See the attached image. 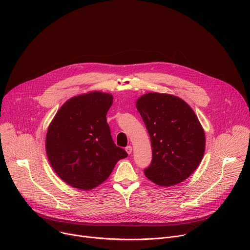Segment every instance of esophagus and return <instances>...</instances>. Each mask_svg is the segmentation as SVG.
<instances>
[{
  "label": "esophagus",
  "mask_w": 250,
  "mask_h": 250,
  "mask_svg": "<svg viewBox=\"0 0 250 250\" xmlns=\"http://www.w3.org/2000/svg\"><path fill=\"white\" fill-rule=\"evenodd\" d=\"M125 151L127 152V154H131V152H132V147H131L130 146H126V147H125Z\"/></svg>",
  "instance_id": "1"
}]
</instances>
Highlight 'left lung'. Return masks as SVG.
Instances as JSON below:
<instances>
[{"instance_id": "obj_1", "label": "left lung", "mask_w": 250, "mask_h": 250, "mask_svg": "<svg viewBox=\"0 0 250 250\" xmlns=\"http://www.w3.org/2000/svg\"><path fill=\"white\" fill-rule=\"evenodd\" d=\"M135 105L152 147L146 176L162 187L186 180L200 165L206 146L205 131L195 112L181 98L155 92L142 95Z\"/></svg>"}]
</instances>
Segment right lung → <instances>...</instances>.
Returning <instances> with one entry per match:
<instances>
[{
	"label": "right lung",
	"mask_w": 250,
	"mask_h": 250,
	"mask_svg": "<svg viewBox=\"0 0 250 250\" xmlns=\"http://www.w3.org/2000/svg\"><path fill=\"white\" fill-rule=\"evenodd\" d=\"M113 96L92 91L66 101L50 123L45 139L48 161L69 186L88 191L108 179L127 156L118 147L106 123Z\"/></svg>",
	"instance_id": "obj_1"
}]
</instances>
